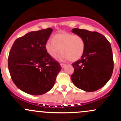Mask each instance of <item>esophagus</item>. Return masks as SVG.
Returning <instances> with one entry per match:
<instances>
[{
	"label": "esophagus",
	"instance_id": "34e87169",
	"mask_svg": "<svg viewBox=\"0 0 121 121\" xmlns=\"http://www.w3.org/2000/svg\"><path fill=\"white\" fill-rule=\"evenodd\" d=\"M60 66H61L62 68H64L65 66H66V64H62V63H61V64H60Z\"/></svg>",
	"mask_w": 121,
	"mask_h": 121
}]
</instances>
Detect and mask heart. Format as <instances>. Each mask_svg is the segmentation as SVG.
I'll list each match as a JSON object with an SVG mask.
<instances>
[{
  "mask_svg": "<svg viewBox=\"0 0 121 121\" xmlns=\"http://www.w3.org/2000/svg\"><path fill=\"white\" fill-rule=\"evenodd\" d=\"M45 49L51 57L55 58L61 51L59 56L61 61L68 60L75 61L81 57L85 48V42L80 35L68 32L56 34L52 40H48L45 43Z\"/></svg>",
  "mask_w": 121,
  "mask_h": 121,
  "instance_id": "obj_1",
  "label": "heart"
}]
</instances>
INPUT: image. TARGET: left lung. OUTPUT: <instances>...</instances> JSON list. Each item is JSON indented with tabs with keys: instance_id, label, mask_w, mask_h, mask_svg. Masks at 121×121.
<instances>
[{
	"instance_id": "obj_1",
	"label": "left lung",
	"mask_w": 121,
	"mask_h": 121,
	"mask_svg": "<svg viewBox=\"0 0 121 121\" xmlns=\"http://www.w3.org/2000/svg\"><path fill=\"white\" fill-rule=\"evenodd\" d=\"M83 37L85 48L81 59L72 64L74 73L71 80L76 87L86 91L99 89L108 82L113 71L112 47L106 38L97 32L72 29Z\"/></svg>"
}]
</instances>
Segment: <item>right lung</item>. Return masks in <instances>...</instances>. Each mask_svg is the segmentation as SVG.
I'll return each instance as SVG.
<instances>
[{
    "label": "right lung",
    "instance_id": "1",
    "mask_svg": "<svg viewBox=\"0 0 121 121\" xmlns=\"http://www.w3.org/2000/svg\"><path fill=\"white\" fill-rule=\"evenodd\" d=\"M52 31L49 28L27 33L15 40L9 51L8 66L11 77L25 93L38 95L48 92L61 69L45 49Z\"/></svg>",
    "mask_w": 121,
    "mask_h": 121
}]
</instances>
